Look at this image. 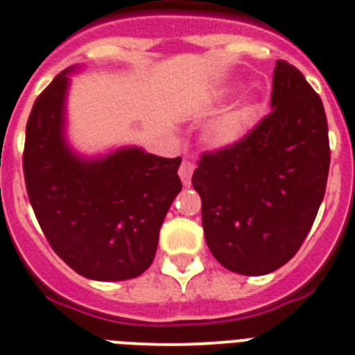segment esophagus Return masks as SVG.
Segmentation results:
<instances>
[{
  "label": "esophagus",
  "mask_w": 355,
  "mask_h": 355,
  "mask_svg": "<svg viewBox=\"0 0 355 355\" xmlns=\"http://www.w3.org/2000/svg\"><path fill=\"white\" fill-rule=\"evenodd\" d=\"M193 171H195V166H193V162H189V160H184V162L180 164L178 175H180V178H182L184 186H191Z\"/></svg>",
  "instance_id": "esophagus-1"
}]
</instances>
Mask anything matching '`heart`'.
<instances>
[{
  "label": "heart",
  "instance_id": "b5f03b06",
  "mask_svg": "<svg viewBox=\"0 0 355 355\" xmlns=\"http://www.w3.org/2000/svg\"><path fill=\"white\" fill-rule=\"evenodd\" d=\"M256 115V106L251 103L242 104L234 112L227 113L225 117L220 119L213 126L209 133V139L216 148H231L238 144L243 137L249 133L252 124V119Z\"/></svg>",
  "mask_w": 355,
  "mask_h": 355
}]
</instances>
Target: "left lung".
<instances>
[{"instance_id": "8db88e82", "label": "left lung", "mask_w": 355, "mask_h": 355, "mask_svg": "<svg viewBox=\"0 0 355 355\" xmlns=\"http://www.w3.org/2000/svg\"><path fill=\"white\" fill-rule=\"evenodd\" d=\"M270 108L238 144L202 155L191 178L211 254L245 276L272 272L296 254L329 177L323 103L287 61H276Z\"/></svg>"}]
</instances>
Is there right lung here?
I'll use <instances>...</instances> for the list:
<instances>
[{"label":"right lung","mask_w":355,"mask_h":355,"mask_svg":"<svg viewBox=\"0 0 355 355\" xmlns=\"http://www.w3.org/2000/svg\"><path fill=\"white\" fill-rule=\"evenodd\" d=\"M61 71L35 99L26 122L23 171L44 236L77 274L97 282L141 276L151 265L159 231L182 189L177 159L126 146L83 157L67 139L70 73Z\"/></svg>","instance_id":"1"}]
</instances>
